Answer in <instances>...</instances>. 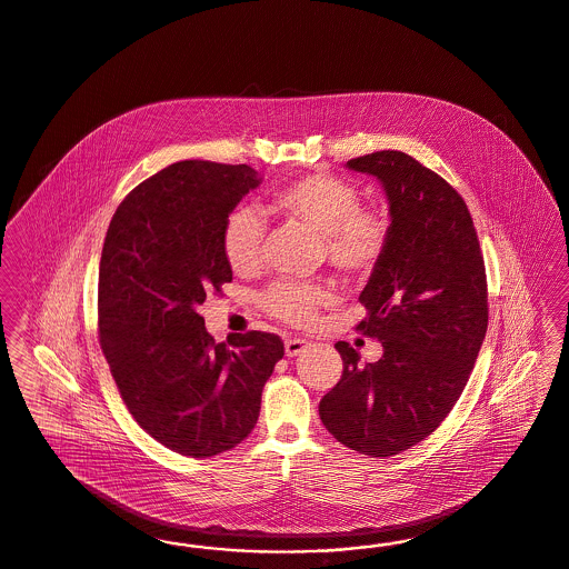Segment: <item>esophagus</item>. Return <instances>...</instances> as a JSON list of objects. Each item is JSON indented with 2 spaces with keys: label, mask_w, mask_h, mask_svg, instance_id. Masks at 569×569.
Segmentation results:
<instances>
[{
  "label": "esophagus",
  "mask_w": 569,
  "mask_h": 569,
  "mask_svg": "<svg viewBox=\"0 0 569 569\" xmlns=\"http://www.w3.org/2000/svg\"><path fill=\"white\" fill-rule=\"evenodd\" d=\"M307 347H309V342L302 340V338H286V355L288 357L302 353Z\"/></svg>",
  "instance_id": "obj_1"
}]
</instances>
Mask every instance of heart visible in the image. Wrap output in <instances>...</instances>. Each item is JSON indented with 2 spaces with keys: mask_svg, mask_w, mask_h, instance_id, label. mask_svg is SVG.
<instances>
[{
  "mask_svg": "<svg viewBox=\"0 0 569 569\" xmlns=\"http://www.w3.org/2000/svg\"><path fill=\"white\" fill-rule=\"evenodd\" d=\"M359 203L357 187L330 174L296 178L271 196V210L321 236L330 264L353 279L372 274L391 241L387 212ZM262 243L264 220L254 208L239 206L224 218L220 246L236 273L250 274L260 269ZM332 300V290L326 286L277 281L262 295L260 305L281 321L309 326Z\"/></svg>",
  "mask_w": 569,
  "mask_h": 569,
  "instance_id": "obj_1",
  "label": "heart"
}]
</instances>
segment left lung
Here are the masks:
<instances>
[{
    "instance_id": "8db88e82",
    "label": "left lung",
    "mask_w": 569,
    "mask_h": 569,
    "mask_svg": "<svg viewBox=\"0 0 569 569\" xmlns=\"http://www.w3.org/2000/svg\"><path fill=\"white\" fill-rule=\"evenodd\" d=\"M347 168L378 178L389 199L391 241L357 326L385 353L361 366L336 342L345 368L319 416L342 446L387 458L429 437L465 391L488 332L486 264L465 199L420 161L376 151Z\"/></svg>"
}]
</instances>
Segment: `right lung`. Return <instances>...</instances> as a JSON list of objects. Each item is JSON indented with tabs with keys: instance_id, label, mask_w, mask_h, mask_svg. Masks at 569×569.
Here are the masks:
<instances>
[{
	"instance_id": "1",
	"label": "right lung",
	"mask_w": 569,
	"mask_h": 569,
	"mask_svg": "<svg viewBox=\"0 0 569 569\" xmlns=\"http://www.w3.org/2000/svg\"><path fill=\"white\" fill-rule=\"evenodd\" d=\"M258 184L246 163L178 161L126 196L104 237L100 349L138 425L189 458L233 450L252 432L283 357L274 333L214 342L197 313L233 279L222 224Z\"/></svg>"
}]
</instances>
